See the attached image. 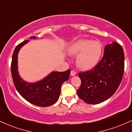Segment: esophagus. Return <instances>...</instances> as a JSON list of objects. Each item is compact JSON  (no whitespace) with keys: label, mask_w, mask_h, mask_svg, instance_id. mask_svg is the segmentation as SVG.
<instances>
[{"label":"esophagus","mask_w":132,"mask_h":132,"mask_svg":"<svg viewBox=\"0 0 132 132\" xmlns=\"http://www.w3.org/2000/svg\"><path fill=\"white\" fill-rule=\"evenodd\" d=\"M71 76H75L76 75V72L75 70H72L71 71Z\"/></svg>","instance_id":"34e87169"}]
</instances>
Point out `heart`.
<instances>
[{
  "mask_svg": "<svg viewBox=\"0 0 132 132\" xmlns=\"http://www.w3.org/2000/svg\"><path fill=\"white\" fill-rule=\"evenodd\" d=\"M102 50V45L99 42L81 40L71 45L68 51L70 55H78L76 62L79 67L89 69L98 63Z\"/></svg>",
  "mask_w": 132,
  "mask_h": 132,
  "instance_id": "heart-1",
  "label": "heart"
}]
</instances>
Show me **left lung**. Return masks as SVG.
Instances as JSON below:
<instances>
[{"label": "left lung", "instance_id": "1", "mask_svg": "<svg viewBox=\"0 0 132 132\" xmlns=\"http://www.w3.org/2000/svg\"><path fill=\"white\" fill-rule=\"evenodd\" d=\"M124 53L116 42L105 46L104 56L90 70L81 72L78 96L89 104H97L110 98L118 89L124 72Z\"/></svg>", "mask_w": 132, "mask_h": 132}]
</instances>
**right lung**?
<instances>
[{"label": "right lung", "mask_w": 132, "mask_h": 132, "mask_svg": "<svg viewBox=\"0 0 132 132\" xmlns=\"http://www.w3.org/2000/svg\"><path fill=\"white\" fill-rule=\"evenodd\" d=\"M35 38V37H31ZM29 42L25 40L19 44L13 53L11 72L15 87L19 93L26 101L40 107H48L54 104L61 92V86L69 79L70 69L64 72L53 71L43 80L35 83H28L20 78L18 72L17 57L21 47Z\"/></svg>", "instance_id": "obj_1"}]
</instances>
